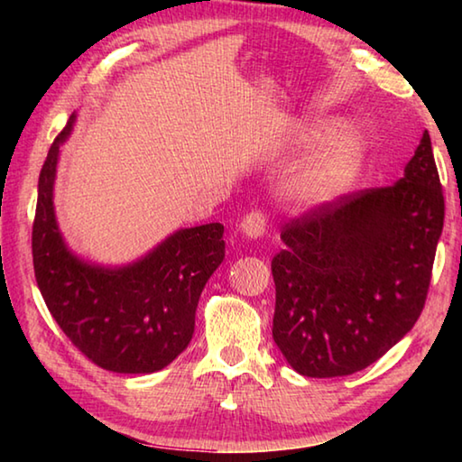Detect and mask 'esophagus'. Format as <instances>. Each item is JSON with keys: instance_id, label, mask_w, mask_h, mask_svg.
<instances>
[{"instance_id": "obj_1", "label": "esophagus", "mask_w": 462, "mask_h": 462, "mask_svg": "<svg viewBox=\"0 0 462 462\" xmlns=\"http://www.w3.org/2000/svg\"><path fill=\"white\" fill-rule=\"evenodd\" d=\"M240 228L248 238H261L264 234V228H267V216H264L261 209H253V212H248L245 220H242Z\"/></svg>"}]
</instances>
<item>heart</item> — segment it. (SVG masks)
Masks as SVG:
<instances>
[{
    "label": "heart",
    "instance_id": "1",
    "mask_svg": "<svg viewBox=\"0 0 462 462\" xmlns=\"http://www.w3.org/2000/svg\"><path fill=\"white\" fill-rule=\"evenodd\" d=\"M326 124L306 126L297 143L308 146L322 136ZM361 165V136L353 126H338L328 134L289 181V193L303 206H318L353 181Z\"/></svg>",
    "mask_w": 462,
    "mask_h": 462
}]
</instances>
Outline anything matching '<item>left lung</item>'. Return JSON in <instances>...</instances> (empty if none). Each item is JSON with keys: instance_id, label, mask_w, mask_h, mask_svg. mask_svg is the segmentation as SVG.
Listing matches in <instances>:
<instances>
[{"instance_id": "8db88e82", "label": "left lung", "mask_w": 462, "mask_h": 462, "mask_svg": "<svg viewBox=\"0 0 462 462\" xmlns=\"http://www.w3.org/2000/svg\"><path fill=\"white\" fill-rule=\"evenodd\" d=\"M444 195L428 130L400 181L322 203L283 226L273 340L303 377H344L387 353L424 310Z\"/></svg>"}]
</instances>
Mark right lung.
Listing matches in <instances>:
<instances>
[{
  "instance_id": "obj_1",
  "label": "right lung",
  "mask_w": 462,
  "mask_h": 462,
  "mask_svg": "<svg viewBox=\"0 0 462 462\" xmlns=\"http://www.w3.org/2000/svg\"><path fill=\"white\" fill-rule=\"evenodd\" d=\"M73 122L75 116L54 138L38 179L32 224L38 289L54 322L91 363L114 373L161 371L191 340L199 295L224 261V226L179 230L126 267L106 269L77 259L52 208L59 146Z\"/></svg>"
}]
</instances>
